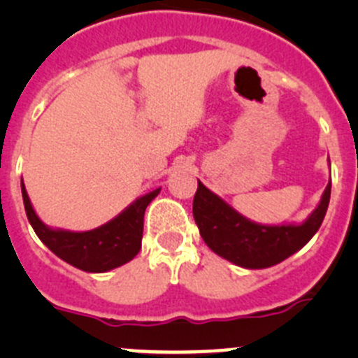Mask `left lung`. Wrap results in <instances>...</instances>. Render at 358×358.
Returning a JSON list of instances; mask_svg holds the SVG:
<instances>
[{"mask_svg":"<svg viewBox=\"0 0 358 358\" xmlns=\"http://www.w3.org/2000/svg\"><path fill=\"white\" fill-rule=\"evenodd\" d=\"M331 199L327 183L317 208L301 223L265 225L241 215L227 201L197 180L194 220L213 252L243 268H268L299 251L322 225Z\"/></svg>","mask_w":358,"mask_h":358,"instance_id":"8db88e82","label":"left lung"}]
</instances>
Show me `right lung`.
<instances>
[{
	"label": "right lung",
	"instance_id": "1",
	"mask_svg": "<svg viewBox=\"0 0 358 358\" xmlns=\"http://www.w3.org/2000/svg\"><path fill=\"white\" fill-rule=\"evenodd\" d=\"M20 185H22L25 215L36 236L60 259L90 273L109 272L131 262L138 255L142 248L143 215H145L147 206L161 192V187H159L145 196H140L128 208L122 209L115 218L96 229L74 232V230L53 229L43 223L32 208L24 180Z\"/></svg>",
	"mask_w": 358,
	"mask_h": 358
}]
</instances>
